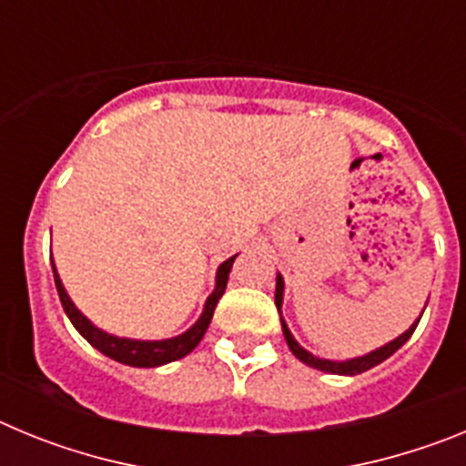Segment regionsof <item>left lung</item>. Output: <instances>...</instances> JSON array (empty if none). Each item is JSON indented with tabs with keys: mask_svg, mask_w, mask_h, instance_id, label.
Returning <instances> with one entry per match:
<instances>
[{
	"mask_svg": "<svg viewBox=\"0 0 466 466\" xmlns=\"http://www.w3.org/2000/svg\"><path fill=\"white\" fill-rule=\"evenodd\" d=\"M282 299H284V279L282 275L278 273V282H275V306H278L279 310V322H282V333H284V340H287V345H289V350L294 352L296 360H300L303 364H308L310 369H317V371H324V373H336V376H357V373H364L369 371V369H373V366L382 364V361L387 360V357H392L394 352H397L399 348H401L406 340L413 336L415 327H418L420 319H415L413 324H410L406 331L401 333V336H397L394 340H390V343L380 345V348L371 350V352H366V355L361 357H352V360H322V357L312 355V352H308L306 348H300L299 340L291 336L289 327H287V322L282 319ZM427 308V306H425ZM425 312V310H422ZM422 317V315H420Z\"/></svg>",
	"mask_w": 466,
	"mask_h": 466,
	"instance_id": "8db88e82",
	"label": "left lung"
}]
</instances>
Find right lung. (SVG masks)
I'll use <instances>...</instances> for the list:
<instances>
[{"instance_id": "obj_1", "label": "right lung", "mask_w": 466, "mask_h": 466, "mask_svg": "<svg viewBox=\"0 0 466 466\" xmlns=\"http://www.w3.org/2000/svg\"><path fill=\"white\" fill-rule=\"evenodd\" d=\"M236 257L226 258L219 268H217L214 291L208 296V300H205L203 312H200V317L196 319V324L188 327L184 333H179V336H172V339H163V340L121 339V336H114V333H106L102 331L100 327H95L88 317H86L79 308L74 306V300L69 299L63 279H60V275H57L53 257H51V266H53V279H56L57 296H60V303H63L65 312H67L69 322L74 324V329H76V331H79L95 350H100L102 355L109 357V360L121 361V364L126 366H137V369H154V366H163V364H170V361L182 360V357H187L188 352H193L196 345L203 340L205 331H208L209 322H212L214 308H217V303H219V299L226 291V282H228V273L230 268H233Z\"/></svg>"}]
</instances>
